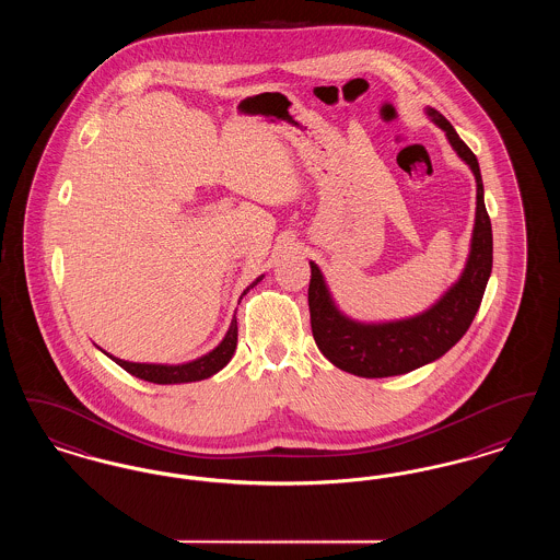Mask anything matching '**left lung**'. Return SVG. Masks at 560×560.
<instances>
[{
	"label": "left lung",
	"mask_w": 560,
	"mask_h": 560,
	"mask_svg": "<svg viewBox=\"0 0 560 560\" xmlns=\"http://www.w3.org/2000/svg\"><path fill=\"white\" fill-rule=\"evenodd\" d=\"M428 115L439 128L445 130L453 149L470 165L477 178V220L470 256L459 281L430 311L413 319L363 325L338 313L325 288L319 267L311 262L308 308L313 338L320 352L336 368L361 377H388L413 372L455 347L479 311L493 267L491 220L482 199L477 155L439 110L428 108Z\"/></svg>",
	"instance_id": "obj_1"
}]
</instances>
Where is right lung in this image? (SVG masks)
<instances>
[{
    "label": "right lung",
    "instance_id": "1",
    "mask_svg": "<svg viewBox=\"0 0 560 560\" xmlns=\"http://www.w3.org/2000/svg\"><path fill=\"white\" fill-rule=\"evenodd\" d=\"M260 279H256L249 288H254ZM247 288V290H249ZM245 290V292H247ZM243 292V293H245ZM237 348V319H233L224 340L213 348L210 354L197 359V361H190L185 365H153V363H130V361H121V359H115L110 357L119 368H124L126 372L132 373L140 380H147V382H153V384H180V382H197V380H206L215 372H220L233 357Z\"/></svg>",
    "mask_w": 560,
    "mask_h": 560
}]
</instances>
